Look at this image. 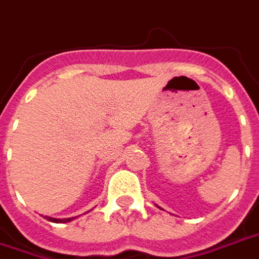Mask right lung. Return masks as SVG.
Segmentation results:
<instances>
[{"label":"right lung","mask_w":259,"mask_h":259,"mask_svg":"<svg viewBox=\"0 0 259 259\" xmlns=\"http://www.w3.org/2000/svg\"><path fill=\"white\" fill-rule=\"evenodd\" d=\"M47 220L52 222H68L71 221V218H66V220H57V218H51V217H47Z\"/></svg>","instance_id":"right-lung-1"}]
</instances>
